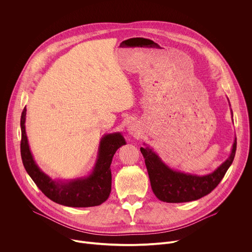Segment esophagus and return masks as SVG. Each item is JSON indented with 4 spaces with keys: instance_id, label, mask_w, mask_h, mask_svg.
I'll list each match as a JSON object with an SVG mask.
<instances>
[{
    "instance_id": "esophagus-1",
    "label": "esophagus",
    "mask_w": 252,
    "mask_h": 252,
    "mask_svg": "<svg viewBox=\"0 0 252 252\" xmlns=\"http://www.w3.org/2000/svg\"><path fill=\"white\" fill-rule=\"evenodd\" d=\"M127 132L130 134V135H136L138 133V127L135 124H130L128 125L127 126Z\"/></svg>"
}]
</instances>
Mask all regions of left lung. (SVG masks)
<instances>
[{
    "label": "left lung",
    "mask_w": 252,
    "mask_h": 252,
    "mask_svg": "<svg viewBox=\"0 0 252 252\" xmlns=\"http://www.w3.org/2000/svg\"><path fill=\"white\" fill-rule=\"evenodd\" d=\"M230 113L233 118L231 110ZM143 145L145 147L140 148V152L145 158L152 189L155 195L161 201L178 203L199 199L219 186L234 159L236 137H234L229 157L217 169L202 175L169 167L152 148L147 146L146 143Z\"/></svg>",
    "instance_id": "obj_1"
}]
</instances>
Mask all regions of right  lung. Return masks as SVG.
<instances>
[{
  "mask_svg": "<svg viewBox=\"0 0 252 252\" xmlns=\"http://www.w3.org/2000/svg\"><path fill=\"white\" fill-rule=\"evenodd\" d=\"M25 107L21 116V156L24 166L42 192L56 203L70 207L96 206L110 196L112 189L111 163L116 152L126 145L122 132L105 133L101 136L96 159L92 171L85 176L62 179L52 178L35 162L26 132Z\"/></svg>",
  "mask_w": 252,
  "mask_h": 252,
  "instance_id": "right-lung-1",
  "label": "right lung"
}]
</instances>
